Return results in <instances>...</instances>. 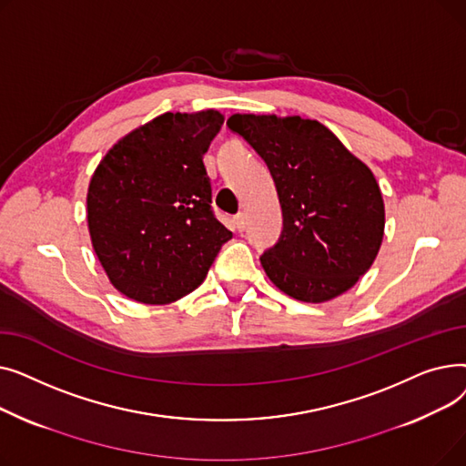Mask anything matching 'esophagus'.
<instances>
[{"instance_id":"esophagus-1","label":"esophagus","mask_w":466,"mask_h":466,"mask_svg":"<svg viewBox=\"0 0 466 466\" xmlns=\"http://www.w3.org/2000/svg\"><path fill=\"white\" fill-rule=\"evenodd\" d=\"M246 225H248L246 213H238V215L234 217V228H236L238 232H243V230H246Z\"/></svg>"}]
</instances>
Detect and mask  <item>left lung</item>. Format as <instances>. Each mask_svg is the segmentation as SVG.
Instances as JSON below:
<instances>
[{"instance_id": "8db88e82", "label": "left lung", "mask_w": 466, "mask_h": 466, "mask_svg": "<svg viewBox=\"0 0 466 466\" xmlns=\"http://www.w3.org/2000/svg\"><path fill=\"white\" fill-rule=\"evenodd\" d=\"M227 127L260 155L278 188L283 232L260 257L266 276L300 302L350 290L383 239L385 206L372 169L319 120L236 113Z\"/></svg>"}]
</instances>
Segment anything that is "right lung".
I'll list each match as a JSON object with an SVG mask.
<instances>
[{"label": "right lung", "instance_id": "right-lung-1", "mask_svg": "<svg viewBox=\"0 0 466 466\" xmlns=\"http://www.w3.org/2000/svg\"><path fill=\"white\" fill-rule=\"evenodd\" d=\"M223 122L215 109L164 113L120 137L97 164L86 194L88 232L125 297L151 306L187 297L232 238L211 211L204 166Z\"/></svg>", "mask_w": 466, "mask_h": 466}]
</instances>
